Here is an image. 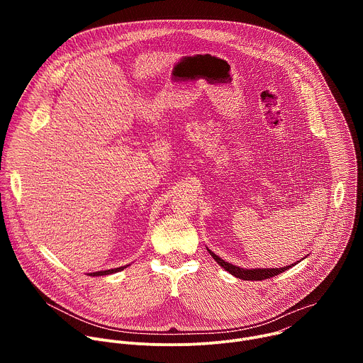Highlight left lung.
I'll return each mask as SVG.
<instances>
[{"label":"left lung","instance_id":"obj_1","mask_svg":"<svg viewBox=\"0 0 363 363\" xmlns=\"http://www.w3.org/2000/svg\"><path fill=\"white\" fill-rule=\"evenodd\" d=\"M208 250V248H206ZM208 252L211 254V257L214 258V260L225 270L228 272L230 274L235 276L237 279H241V280H251V281H257V280H266V279H270V277H274L286 270H289L290 267L296 266L297 263L291 264V266H286V267H280V269H241V267H237L234 264H230L227 263L225 260H223L221 257H218L217 254H214L211 250H208Z\"/></svg>","mask_w":363,"mask_h":363}]
</instances>
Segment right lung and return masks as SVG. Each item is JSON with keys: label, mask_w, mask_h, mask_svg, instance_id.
Segmentation results:
<instances>
[{"label": "right lung", "mask_w": 363, "mask_h": 363, "mask_svg": "<svg viewBox=\"0 0 363 363\" xmlns=\"http://www.w3.org/2000/svg\"><path fill=\"white\" fill-rule=\"evenodd\" d=\"M123 269H126V266H123V267H118V269H111V270H105V272H94V273H90L89 276H106V274H113V273H118V272H121V270H123Z\"/></svg>", "instance_id": "right-lung-1"}]
</instances>
